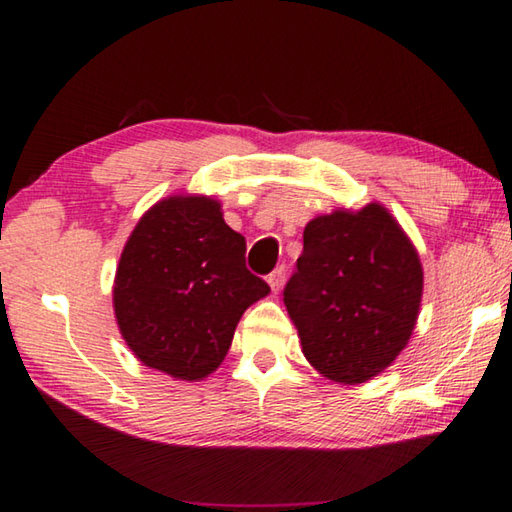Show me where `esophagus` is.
<instances>
[{
  "instance_id": "1",
  "label": "esophagus",
  "mask_w": 512,
  "mask_h": 512,
  "mask_svg": "<svg viewBox=\"0 0 512 512\" xmlns=\"http://www.w3.org/2000/svg\"><path fill=\"white\" fill-rule=\"evenodd\" d=\"M268 284H271L273 291H280L282 284H284V266H277L275 271L268 275Z\"/></svg>"
}]
</instances>
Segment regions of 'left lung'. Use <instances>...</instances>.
<instances>
[{"label":"left lung","instance_id":"8db88e82","mask_svg":"<svg viewBox=\"0 0 512 512\" xmlns=\"http://www.w3.org/2000/svg\"><path fill=\"white\" fill-rule=\"evenodd\" d=\"M284 287L302 354L320 375L363 384L409 343L422 300L411 239L379 203L311 219Z\"/></svg>","mask_w":512,"mask_h":512}]
</instances>
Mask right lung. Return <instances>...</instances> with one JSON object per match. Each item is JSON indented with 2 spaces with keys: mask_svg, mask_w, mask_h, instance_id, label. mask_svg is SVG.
<instances>
[{
  "mask_svg": "<svg viewBox=\"0 0 512 512\" xmlns=\"http://www.w3.org/2000/svg\"><path fill=\"white\" fill-rule=\"evenodd\" d=\"M271 293L246 268V239L207 196H169L137 221L112 305L144 366L198 381L221 366L244 311Z\"/></svg>",
  "mask_w": 512,
  "mask_h": 512,
  "instance_id": "1",
  "label": "right lung"
}]
</instances>
